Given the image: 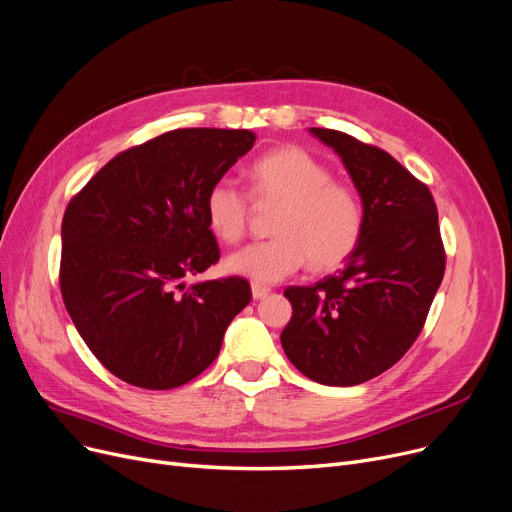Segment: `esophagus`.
<instances>
[{
	"instance_id": "obj_1",
	"label": "esophagus",
	"mask_w": 512,
	"mask_h": 512,
	"mask_svg": "<svg viewBox=\"0 0 512 512\" xmlns=\"http://www.w3.org/2000/svg\"><path fill=\"white\" fill-rule=\"evenodd\" d=\"M251 292H253V299L259 301V299H265L267 294L272 292V288L265 286V284H259V282H253V284H251Z\"/></svg>"
}]
</instances>
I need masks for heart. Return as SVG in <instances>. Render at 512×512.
<instances>
[{
	"label": "heart",
	"instance_id": "heart-1",
	"mask_svg": "<svg viewBox=\"0 0 512 512\" xmlns=\"http://www.w3.org/2000/svg\"><path fill=\"white\" fill-rule=\"evenodd\" d=\"M251 195L222 178L205 197L211 232L234 245L249 230L253 201L280 205L270 240L234 251L226 270L259 284L288 278L309 261L328 272L351 257L365 232V205L353 184L334 180L332 170L303 147H280L257 157L247 170Z\"/></svg>",
	"mask_w": 512,
	"mask_h": 512
}]
</instances>
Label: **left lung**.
Wrapping results in <instances>:
<instances>
[{"instance_id":"left-lung-1","label":"left lung","mask_w":512,"mask_h":512,"mask_svg":"<svg viewBox=\"0 0 512 512\" xmlns=\"http://www.w3.org/2000/svg\"><path fill=\"white\" fill-rule=\"evenodd\" d=\"M344 161L365 205L357 251L334 276L288 286L282 330L290 363L317 384L357 386L402 359L423 330L446 253L427 184L380 147L332 128H311Z\"/></svg>"}]
</instances>
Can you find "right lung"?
Listing matches in <instances>:
<instances>
[{
    "label": "right lung",
    "instance_id": "add662e5",
    "mask_svg": "<svg viewBox=\"0 0 512 512\" xmlns=\"http://www.w3.org/2000/svg\"><path fill=\"white\" fill-rule=\"evenodd\" d=\"M251 130L178 128L118 153L62 220L60 290L99 363L126 384L170 390L218 357L251 301L245 278L184 286L218 263L205 197L251 151Z\"/></svg>",
    "mask_w": 512,
    "mask_h": 512
}]
</instances>
